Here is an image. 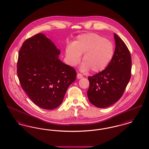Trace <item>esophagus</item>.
<instances>
[{"label": "esophagus", "instance_id": "1", "mask_svg": "<svg viewBox=\"0 0 149 149\" xmlns=\"http://www.w3.org/2000/svg\"><path fill=\"white\" fill-rule=\"evenodd\" d=\"M83 78V75H81V74H77V78L79 79H82Z\"/></svg>", "mask_w": 149, "mask_h": 149}]
</instances>
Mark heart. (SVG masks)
Returning <instances> with one entry per match:
<instances>
[{
  "label": "heart",
  "instance_id": "heart-1",
  "mask_svg": "<svg viewBox=\"0 0 149 149\" xmlns=\"http://www.w3.org/2000/svg\"><path fill=\"white\" fill-rule=\"evenodd\" d=\"M114 49L109 40L95 33H85L78 36L72 45L65 50L66 62L74 67L80 62L81 56L84 62L80 70L83 72L90 69L94 73L103 71L113 58Z\"/></svg>",
  "mask_w": 149,
  "mask_h": 149
}]
</instances>
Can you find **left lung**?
<instances>
[{
  "label": "left lung",
  "mask_w": 149,
  "mask_h": 149,
  "mask_svg": "<svg viewBox=\"0 0 149 149\" xmlns=\"http://www.w3.org/2000/svg\"><path fill=\"white\" fill-rule=\"evenodd\" d=\"M116 48L113 57L103 71L89 77L87 95L89 102L104 108L116 103L122 97L131 76V57L127 46L114 33Z\"/></svg>",
  "instance_id": "8db88e82"
}]
</instances>
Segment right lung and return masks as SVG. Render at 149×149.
Returning a JSON list of instances; mask_svg holds the SVG:
<instances>
[{"label": "right lung", "mask_w": 149, "mask_h": 149, "mask_svg": "<svg viewBox=\"0 0 149 149\" xmlns=\"http://www.w3.org/2000/svg\"><path fill=\"white\" fill-rule=\"evenodd\" d=\"M60 50L43 33L26 40L19 51L17 74L22 89L37 106L54 109L63 102L77 72L59 58Z\"/></svg>", "instance_id": "obj_1"}]
</instances>
